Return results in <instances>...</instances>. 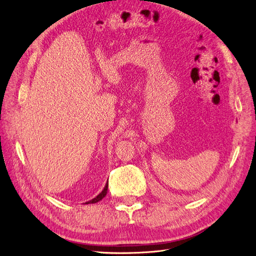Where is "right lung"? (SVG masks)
Wrapping results in <instances>:
<instances>
[{"instance_id": "1", "label": "right lung", "mask_w": 256, "mask_h": 256, "mask_svg": "<svg viewBox=\"0 0 256 256\" xmlns=\"http://www.w3.org/2000/svg\"><path fill=\"white\" fill-rule=\"evenodd\" d=\"M108 187H109V184H108V182H106V186H104V190H102V192H100L99 194H98L96 198H94L92 200H88V202H86L85 204H94V203L99 202V200H102L106 196V193H108Z\"/></svg>"}]
</instances>
